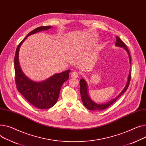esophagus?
<instances>
[{
  "mask_svg": "<svg viewBox=\"0 0 146 146\" xmlns=\"http://www.w3.org/2000/svg\"><path fill=\"white\" fill-rule=\"evenodd\" d=\"M78 76H79V74L76 72H73L71 73V77H75V78H77V77H78Z\"/></svg>",
  "mask_w": 146,
  "mask_h": 146,
  "instance_id": "1",
  "label": "esophagus"
}]
</instances>
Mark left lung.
Returning a JSON list of instances; mask_svg holds the SVG:
<instances>
[{
	"label": "left lung",
	"mask_w": 146,
	"mask_h": 146,
	"mask_svg": "<svg viewBox=\"0 0 146 146\" xmlns=\"http://www.w3.org/2000/svg\"><path fill=\"white\" fill-rule=\"evenodd\" d=\"M115 46L117 47H123L124 49L127 52L129 58V62L130 64H131V57L130 54L129 53V51L128 50V48H127V46H125V44L124 43V42L120 39V38L116 36V42L115 44ZM131 79V72L130 69V72L127 77V83L125 84V87H124V89L117 96H116L115 98L110 101L106 102L104 103H101V104H98L94 101L92 100L90 98V97L89 94V92H88V86H87V84L85 79H81L80 80V95H81V98L82 102L84 104V106L86 107V108L89 109L90 110H94V111H100L102 110H104L107 109L113 103H114L116 100L119 98L126 91V90L127 89L130 81Z\"/></svg>",
	"instance_id": "obj_1"
}]
</instances>
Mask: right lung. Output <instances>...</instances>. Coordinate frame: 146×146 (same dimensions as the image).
Returning a JSON list of instances; mask_svg holds the SVG:
<instances>
[{
  "mask_svg": "<svg viewBox=\"0 0 146 146\" xmlns=\"http://www.w3.org/2000/svg\"><path fill=\"white\" fill-rule=\"evenodd\" d=\"M52 27V26H41L31 32L19 43L15 56V81L17 89L29 103L38 109L51 108L56 103L63 84L69 79L70 70L54 74L42 82H35L29 79L23 72L19 64V53L21 45L28 36Z\"/></svg>",
  "mask_w": 146,
  "mask_h": 146,
  "instance_id": "right-lung-1",
  "label": "right lung"
}]
</instances>
